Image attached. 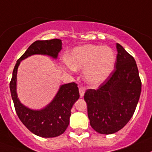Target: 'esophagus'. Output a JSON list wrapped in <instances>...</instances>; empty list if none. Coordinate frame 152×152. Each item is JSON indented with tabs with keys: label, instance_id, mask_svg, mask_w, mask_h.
Masks as SVG:
<instances>
[{
	"label": "esophagus",
	"instance_id": "obj_1",
	"mask_svg": "<svg viewBox=\"0 0 152 152\" xmlns=\"http://www.w3.org/2000/svg\"><path fill=\"white\" fill-rule=\"evenodd\" d=\"M85 88L82 87L79 88V93H80V96L81 97H83L84 94H85Z\"/></svg>",
	"mask_w": 152,
	"mask_h": 152
}]
</instances>
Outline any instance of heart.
Masks as SVG:
<instances>
[{
    "label": "heart",
    "mask_w": 152,
    "mask_h": 152,
    "mask_svg": "<svg viewBox=\"0 0 152 152\" xmlns=\"http://www.w3.org/2000/svg\"><path fill=\"white\" fill-rule=\"evenodd\" d=\"M66 61L75 71L83 70V78L88 85L98 86L113 71L116 55L108 46L85 44L74 48Z\"/></svg>",
    "instance_id": "obj_1"
}]
</instances>
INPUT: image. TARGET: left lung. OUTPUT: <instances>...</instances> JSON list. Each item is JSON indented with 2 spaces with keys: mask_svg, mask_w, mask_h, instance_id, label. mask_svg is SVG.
Here are the masks:
<instances>
[{
  "mask_svg": "<svg viewBox=\"0 0 152 152\" xmlns=\"http://www.w3.org/2000/svg\"><path fill=\"white\" fill-rule=\"evenodd\" d=\"M115 69L98 88L85 91L90 125L102 134H112L134 115L141 96V81L134 58L116 43Z\"/></svg>",
  "mask_w": 152,
  "mask_h": 152,
  "instance_id": "1",
  "label": "left lung"
}]
</instances>
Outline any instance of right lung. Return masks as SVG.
Wrapping results in <instances>:
<instances>
[{
    "label": "right lung",
    "instance_id": "add662e5",
    "mask_svg": "<svg viewBox=\"0 0 152 152\" xmlns=\"http://www.w3.org/2000/svg\"><path fill=\"white\" fill-rule=\"evenodd\" d=\"M61 49L62 41L58 39L34 42L17 61L10 82L11 98L18 118L34 134L46 138L60 136L67 128L71 108L80 96L77 85L72 82L61 85L47 106L41 110H32L23 105L18 98V68L21 61L32 55H46L56 59Z\"/></svg>",
    "mask_w": 152,
    "mask_h": 152
}]
</instances>
